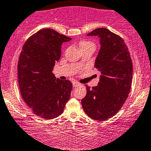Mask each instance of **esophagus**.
Listing matches in <instances>:
<instances>
[{
    "label": "esophagus",
    "mask_w": 151,
    "mask_h": 151,
    "mask_svg": "<svg viewBox=\"0 0 151 151\" xmlns=\"http://www.w3.org/2000/svg\"><path fill=\"white\" fill-rule=\"evenodd\" d=\"M79 85H80V83H79L78 82H77V81H73V87L78 86Z\"/></svg>",
    "instance_id": "1"
}]
</instances>
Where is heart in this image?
<instances>
[{
    "label": "heart",
    "instance_id": "heart-1",
    "mask_svg": "<svg viewBox=\"0 0 151 151\" xmlns=\"http://www.w3.org/2000/svg\"><path fill=\"white\" fill-rule=\"evenodd\" d=\"M80 47L82 50L88 49V48H92V49L95 50L96 48L95 44L91 41H88V40H83V41L81 42Z\"/></svg>",
    "mask_w": 151,
    "mask_h": 151
}]
</instances>
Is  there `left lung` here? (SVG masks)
Instances as JSON below:
<instances>
[{
	"instance_id": "obj_1",
	"label": "left lung",
	"mask_w": 151,
	"mask_h": 151,
	"mask_svg": "<svg viewBox=\"0 0 151 151\" xmlns=\"http://www.w3.org/2000/svg\"><path fill=\"white\" fill-rule=\"evenodd\" d=\"M87 36L100 38L101 49L94 67L101 76L97 86H86L81 104L91 118L106 120L119 111L127 99L132 84V60L124 40L107 29L98 28Z\"/></svg>"
}]
</instances>
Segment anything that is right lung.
<instances>
[{
  "label": "right lung",
  "mask_w": 151,
  "mask_h": 151,
  "mask_svg": "<svg viewBox=\"0 0 151 151\" xmlns=\"http://www.w3.org/2000/svg\"><path fill=\"white\" fill-rule=\"evenodd\" d=\"M71 38L52 29H43L24 43L18 62L21 94L34 114L45 119L58 117L70 97L72 83L52 73L61 56V45Z\"/></svg>",
  "instance_id": "add662e5"
}]
</instances>
